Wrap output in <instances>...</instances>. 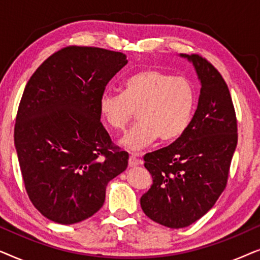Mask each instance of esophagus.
<instances>
[{
	"label": "esophagus",
	"instance_id": "esophagus-1",
	"mask_svg": "<svg viewBox=\"0 0 260 260\" xmlns=\"http://www.w3.org/2000/svg\"><path fill=\"white\" fill-rule=\"evenodd\" d=\"M140 161H138L137 157L135 155H130L129 157V167H136Z\"/></svg>",
	"mask_w": 260,
	"mask_h": 260
}]
</instances>
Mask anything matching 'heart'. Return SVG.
Here are the masks:
<instances>
[{"mask_svg": "<svg viewBox=\"0 0 260 260\" xmlns=\"http://www.w3.org/2000/svg\"><path fill=\"white\" fill-rule=\"evenodd\" d=\"M194 104L195 91L189 80L149 69L127 78L122 93H102L98 105L102 118L115 130H123L136 111L138 122L119 144L138 151L158 137L163 142L179 138L189 125Z\"/></svg>", "mask_w": 260, "mask_h": 260, "instance_id": "1", "label": "heart"}]
</instances>
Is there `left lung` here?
Here are the masks:
<instances>
[{
  "instance_id": "1",
  "label": "left lung",
  "mask_w": 260,
  "mask_h": 260,
  "mask_svg": "<svg viewBox=\"0 0 260 260\" xmlns=\"http://www.w3.org/2000/svg\"><path fill=\"white\" fill-rule=\"evenodd\" d=\"M180 56L193 63L200 81L198 108L173 144L144 156L152 184L141 198L145 215L169 229L191 225L214 206L238 142L236 112L221 74L197 54Z\"/></svg>"
}]
</instances>
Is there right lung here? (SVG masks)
Masks as SVG:
<instances>
[{"instance_id": "obj_1", "label": "right lung", "mask_w": 260, "mask_h": 260, "mask_svg": "<svg viewBox=\"0 0 260 260\" xmlns=\"http://www.w3.org/2000/svg\"><path fill=\"white\" fill-rule=\"evenodd\" d=\"M127 63L120 52L66 47L28 80L14 141L24 187L35 208L72 225L102 208L108 183L127 167L101 123L99 97Z\"/></svg>"}]
</instances>
